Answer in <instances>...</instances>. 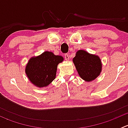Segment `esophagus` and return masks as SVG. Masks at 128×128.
Masks as SVG:
<instances>
[{"label": "esophagus", "instance_id": "esophagus-1", "mask_svg": "<svg viewBox=\"0 0 128 128\" xmlns=\"http://www.w3.org/2000/svg\"><path fill=\"white\" fill-rule=\"evenodd\" d=\"M64 58H65V59L66 60H69V54H66L65 56H64Z\"/></svg>", "mask_w": 128, "mask_h": 128}]
</instances>
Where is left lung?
<instances>
[{
	"mask_svg": "<svg viewBox=\"0 0 128 128\" xmlns=\"http://www.w3.org/2000/svg\"><path fill=\"white\" fill-rule=\"evenodd\" d=\"M73 62L81 78L87 82L95 79L102 71V62L99 57L90 54L84 50L77 51Z\"/></svg>",
	"mask_w": 128,
	"mask_h": 128,
	"instance_id": "left-lung-1",
	"label": "left lung"
}]
</instances>
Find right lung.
Returning <instances> with one entry per match:
<instances>
[{
  "label": "right lung",
  "instance_id": "add662e5",
  "mask_svg": "<svg viewBox=\"0 0 128 128\" xmlns=\"http://www.w3.org/2000/svg\"><path fill=\"white\" fill-rule=\"evenodd\" d=\"M63 60L60 56L46 51L39 56L31 58L25 72L30 80L38 87L48 86L56 77L57 67Z\"/></svg>",
  "mask_w": 128,
  "mask_h": 128
}]
</instances>
